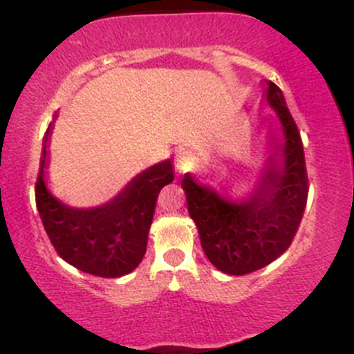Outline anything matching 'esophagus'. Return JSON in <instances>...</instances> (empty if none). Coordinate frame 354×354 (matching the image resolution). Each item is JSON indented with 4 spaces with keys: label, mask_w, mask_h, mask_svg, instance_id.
Wrapping results in <instances>:
<instances>
[{
    "label": "esophagus",
    "mask_w": 354,
    "mask_h": 354,
    "mask_svg": "<svg viewBox=\"0 0 354 354\" xmlns=\"http://www.w3.org/2000/svg\"><path fill=\"white\" fill-rule=\"evenodd\" d=\"M192 163H194V158L189 153H182L177 160V170L178 172H185V170L191 169Z\"/></svg>",
    "instance_id": "obj_1"
}]
</instances>
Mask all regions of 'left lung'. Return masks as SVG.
I'll list each match as a JSON object with an SVG mask.
<instances>
[{
    "instance_id": "1",
    "label": "left lung",
    "mask_w": 354,
    "mask_h": 354,
    "mask_svg": "<svg viewBox=\"0 0 354 354\" xmlns=\"http://www.w3.org/2000/svg\"><path fill=\"white\" fill-rule=\"evenodd\" d=\"M267 101L281 120L284 139L270 129L272 155L246 201H229L213 189L196 184L189 174L182 178L203 251L218 270L229 275L251 274L281 257L291 246L306 206L303 142L284 94L272 80L267 82Z\"/></svg>"
}]
</instances>
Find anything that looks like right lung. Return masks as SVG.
I'll return each instance as SVG.
<instances>
[{"label": "right lung", "mask_w": 354, "mask_h": 354, "mask_svg": "<svg viewBox=\"0 0 354 354\" xmlns=\"http://www.w3.org/2000/svg\"><path fill=\"white\" fill-rule=\"evenodd\" d=\"M50 134L51 124L43 141L36 205L51 244L66 263L86 274L108 279L129 274L146 253L156 199L163 185L174 180L172 162L165 160L139 174L106 205L70 208L51 196L44 184Z\"/></svg>", "instance_id": "right-lung-1"}]
</instances>
